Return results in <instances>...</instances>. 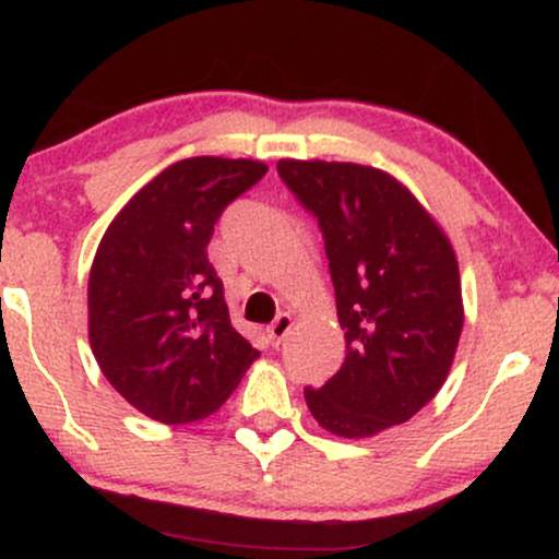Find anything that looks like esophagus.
Here are the masks:
<instances>
[{"label":"esophagus","instance_id":"obj_1","mask_svg":"<svg viewBox=\"0 0 559 559\" xmlns=\"http://www.w3.org/2000/svg\"><path fill=\"white\" fill-rule=\"evenodd\" d=\"M292 325H294L292 316H286V312H281V316L273 320V325H267V336H271V342H273L275 346H278V344L284 342V338L288 336V333H292Z\"/></svg>","mask_w":559,"mask_h":559}]
</instances>
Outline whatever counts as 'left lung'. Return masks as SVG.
Here are the masks:
<instances>
[{"label":"left lung","instance_id":"1","mask_svg":"<svg viewBox=\"0 0 559 559\" xmlns=\"http://www.w3.org/2000/svg\"><path fill=\"white\" fill-rule=\"evenodd\" d=\"M288 186L323 230L346 357L307 407L325 431L376 436L409 420L444 386L463 288L454 249L409 189L355 163L281 159Z\"/></svg>","mask_w":559,"mask_h":559}]
</instances>
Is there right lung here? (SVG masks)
<instances>
[{
	"label": "right lung",
	"mask_w": 559,
	"mask_h": 559,
	"mask_svg": "<svg viewBox=\"0 0 559 559\" xmlns=\"http://www.w3.org/2000/svg\"><path fill=\"white\" fill-rule=\"evenodd\" d=\"M265 173L258 159L173 163L102 236L88 273V342L112 389L146 418H207L260 357L230 325L207 243L223 210Z\"/></svg>",
	"instance_id": "obj_1"
}]
</instances>
